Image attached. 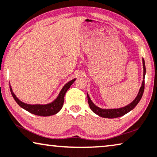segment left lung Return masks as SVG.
Instances as JSON below:
<instances>
[{
	"label": "left lung",
	"instance_id": "obj_1",
	"mask_svg": "<svg viewBox=\"0 0 157 157\" xmlns=\"http://www.w3.org/2000/svg\"><path fill=\"white\" fill-rule=\"evenodd\" d=\"M142 65H143V81L142 83V86H141L140 90H139L137 96L136 97V98L132 101L131 103L127 105L125 107H121V108H117V109H102V108H100L98 107V106L94 105L93 101H92L91 99H90L89 94L87 93V100H88V104H89V106L90 109L94 113L98 114V116L104 118H109V119H113V118H117L120 117H122L124 115L128 112L131 111L134 109V107H136V105L139 103V101H140L141 98L143 95V93H144V77L146 74V67H145V62L144 58H142Z\"/></svg>",
	"mask_w": 157,
	"mask_h": 157
}]
</instances>
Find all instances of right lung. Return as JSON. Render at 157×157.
<instances>
[{"label": "right lung", "mask_w": 157, "mask_h": 157, "mask_svg": "<svg viewBox=\"0 0 157 157\" xmlns=\"http://www.w3.org/2000/svg\"><path fill=\"white\" fill-rule=\"evenodd\" d=\"M76 78H75L72 80L68 82L62 88L60 92H59L58 95L55 100L51 101V102L48 104H35V105H30V104L25 103L22 101L17 98L16 95L13 92L12 87L10 85V90L11 92L13 98H14L15 101L17 103L20 107L23 108L26 111L29 112L30 113L35 114L37 116L42 117H48L57 114V112L60 111V109L63 107L64 103V98L66 92L67 91L68 89L70 87V86L72 85V83L75 81Z\"/></svg>", "instance_id": "add662e5"}]
</instances>
